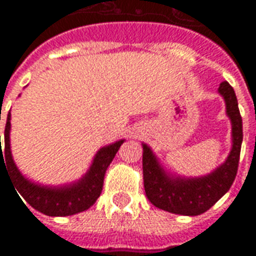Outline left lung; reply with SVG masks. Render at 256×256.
Here are the masks:
<instances>
[{"instance_id": "left-lung-1", "label": "left lung", "mask_w": 256, "mask_h": 256, "mask_svg": "<svg viewBox=\"0 0 256 256\" xmlns=\"http://www.w3.org/2000/svg\"><path fill=\"white\" fill-rule=\"evenodd\" d=\"M232 123V148L226 160L202 177H182L167 172L150 145L142 142V172L146 198L158 208L172 214L200 215L230 189L234 181L242 142V120L234 90L228 82L218 88Z\"/></svg>"}]
</instances>
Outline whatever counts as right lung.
Masks as SVG:
<instances>
[{
  "instance_id": "obj_1",
  "label": "right lung",
  "mask_w": 256,
  "mask_h": 256,
  "mask_svg": "<svg viewBox=\"0 0 256 256\" xmlns=\"http://www.w3.org/2000/svg\"><path fill=\"white\" fill-rule=\"evenodd\" d=\"M4 142L5 148L2 150L0 136V167L2 163L6 164L5 168L20 196L32 208L42 214L49 216H68L82 212L96 203L102 190L106 168L111 164L112 159L115 158L124 140H119L97 150L89 170L84 172L80 180L58 186L34 182L24 177L18 168L10 150V112L6 118Z\"/></svg>"
}]
</instances>
